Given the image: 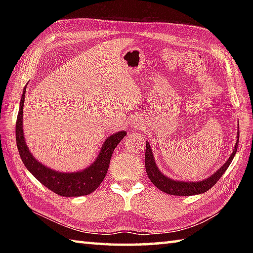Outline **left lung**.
Listing matches in <instances>:
<instances>
[{
  "instance_id": "obj_1",
  "label": "left lung",
  "mask_w": 253,
  "mask_h": 253,
  "mask_svg": "<svg viewBox=\"0 0 253 253\" xmlns=\"http://www.w3.org/2000/svg\"><path fill=\"white\" fill-rule=\"evenodd\" d=\"M238 142H239V132L237 135V143L235 144V149L230 155L227 162L225 163L221 169L217 171H215L211 177L209 178L197 181V182H187V181H178V180H173L169 179L168 177L164 176L159 169L157 168V164H155V161L152 154L151 147H150L149 142L146 143V158H144V163H146V170L148 177L150 180L152 181V184L159 188L160 190L164 191L165 193H169V195L173 196H193V195H199V193H204L209 189L216 184L217 180L221 178L222 175L226 171L228 166L232 163V161L235 157L236 152H237L238 148Z\"/></svg>"
}]
</instances>
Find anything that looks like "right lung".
<instances>
[{
    "mask_svg": "<svg viewBox=\"0 0 253 253\" xmlns=\"http://www.w3.org/2000/svg\"><path fill=\"white\" fill-rule=\"evenodd\" d=\"M25 93L26 88L24 89L23 96H21L17 120H16V143H17L21 161H23L27 169L42 185L51 191L55 192L56 195L63 197H79L93 192L103 181L107 169H109L113 151L122 139L126 136V132L120 131L107 138L101 149L99 157L88 169L77 171V173H58V171L47 169L46 166L38 162L29 152V149L27 148L23 131Z\"/></svg>",
    "mask_w": 253,
    "mask_h": 253,
    "instance_id": "add662e5",
    "label": "right lung"
}]
</instances>
